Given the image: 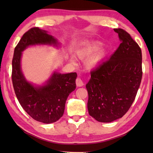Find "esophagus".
I'll return each mask as SVG.
<instances>
[{
  "instance_id": "obj_1",
  "label": "esophagus",
  "mask_w": 153,
  "mask_h": 153,
  "mask_svg": "<svg viewBox=\"0 0 153 153\" xmlns=\"http://www.w3.org/2000/svg\"><path fill=\"white\" fill-rule=\"evenodd\" d=\"M76 83L77 87H82L83 85V82L80 77H77L76 80Z\"/></svg>"
}]
</instances>
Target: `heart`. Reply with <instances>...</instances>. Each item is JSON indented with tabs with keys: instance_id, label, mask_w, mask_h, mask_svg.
<instances>
[{
	"instance_id": "obj_1",
	"label": "heart",
	"mask_w": 153,
	"mask_h": 153,
	"mask_svg": "<svg viewBox=\"0 0 153 153\" xmlns=\"http://www.w3.org/2000/svg\"><path fill=\"white\" fill-rule=\"evenodd\" d=\"M103 47L102 43L100 41H92L87 43L85 45L81 48L80 49L77 51V56L80 59H85L89 58L92 55L93 56L89 58L86 62L87 66L89 68L95 67L97 64L100 62L105 57L106 53L105 51H100L99 53L93 55L97 51H99ZM71 61L73 63H75V60L73 58H71Z\"/></svg>"
}]
</instances>
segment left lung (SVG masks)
<instances>
[{"instance_id":"left-lung-1","label":"left lung","mask_w":153,"mask_h":153,"mask_svg":"<svg viewBox=\"0 0 153 153\" xmlns=\"http://www.w3.org/2000/svg\"><path fill=\"white\" fill-rule=\"evenodd\" d=\"M120 46L111 56L91 72L86 85L89 115L100 122H111L128 111L137 95L142 79L141 48L122 29Z\"/></svg>"}]
</instances>
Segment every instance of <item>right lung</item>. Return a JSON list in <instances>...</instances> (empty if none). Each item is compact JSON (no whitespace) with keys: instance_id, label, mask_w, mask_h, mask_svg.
<instances>
[{"instance_id":"1","label":"right lung","mask_w":153,"mask_h":153,"mask_svg":"<svg viewBox=\"0 0 153 153\" xmlns=\"http://www.w3.org/2000/svg\"><path fill=\"white\" fill-rule=\"evenodd\" d=\"M35 45H54L58 43L47 31L32 27L23 35L16 45L12 59V79L16 97L22 108L36 121L51 123L64 114L68 95L76 89V72L62 74L54 71L47 83L34 86L25 79L21 69L22 51Z\"/></svg>"}]
</instances>
